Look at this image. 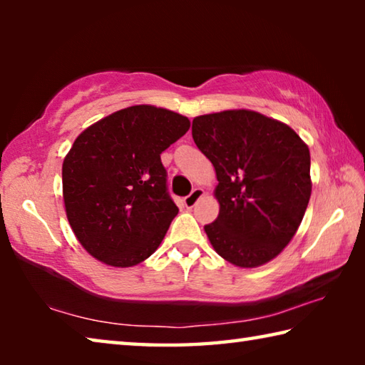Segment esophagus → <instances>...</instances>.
Wrapping results in <instances>:
<instances>
[{
	"instance_id": "esophagus-1",
	"label": "esophagus",
	"mask_w": 365,
	"mask_h": 365,
	"mask_svg": "<svg viewBox=\"0 0 365 365\" xmlns=\"http://www.w3.org/2000/svg\"><path fill=\"white\" fill-rule=\"evenodd\" d=\"M205 195V191H202L201 188H195L193 191H191V193L185 197L183 200V205H185V207H193L197 201H200V197Z\"/></svg>"
}]
</instances>
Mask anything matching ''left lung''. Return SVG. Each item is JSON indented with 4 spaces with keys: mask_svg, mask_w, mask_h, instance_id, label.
Returning a JSON list of instances; mask_svg holds the SVG:
<instances>
[{
    "mask_svg": "<svg viewBox=\"0 0 365 365\" xmlns=\"http://www.w3.org/2000/svg\"><path fill=\"white\" fill-rule=\"evenodd\" d=\"M191 135L211 160L220 211L205 225L217 255L257 267L292 242L311 197V154L293 128L255 110L193 119Z\"/></svg>",
    "mask_w": 365,
    "mask_h": 365,
    "instance_id": "1",
    "label": "left lung"
}]
</instances>
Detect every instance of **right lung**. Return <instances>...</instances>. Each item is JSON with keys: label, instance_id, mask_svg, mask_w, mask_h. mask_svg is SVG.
Segmentation results:
<instances>
[{"label": "right lung", "instance_id": "obj_1", "mask_svg": "<svg viewBox=\"0 0 365 365\" xmlns=\"http://www.w3.org/2000/svg\"><path fill=\"white\" fill-rule=\"evenodd\" d=\"M188 128L185 115L140 104L104 117L73 141L63 164L66 214L98 261L132 267L158 250L178 212L160 153Z\"/></svg>", "mask_w": 365, "mask_h": 365}]
</instances>
